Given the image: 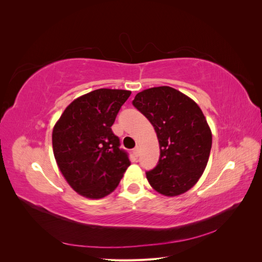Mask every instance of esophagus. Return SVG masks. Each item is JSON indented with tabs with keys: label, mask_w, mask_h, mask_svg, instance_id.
<instances>
[{
	"label": "esophagus",
	"mask_w": 262,
	"mask_h": 262,
	"mask_svg": "<svg viewBox=\"0 0 262 262\" xmlns=\"http://www.w3.org/2000/svg\"><path fill=\"white\" fill-rule=\"evenodd\" d=\"M133 155L136 156V157H138L140 155V148H139V146H137L136 148L133 149Z\"/></svg>",
	"instance_id": "obj_1"
}]
</instances>
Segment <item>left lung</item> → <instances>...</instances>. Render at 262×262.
<instances>
[{"label": "left lung", "instance_id": "8db88e82", "mask_svg": "<svg viewBox=\"0 0 262 262\" xmlns=\"http://www.w3.org/2000/svg\"><path fill=\"white\" fill-rule=\"evenodd\" d=\"M132 104L152 123L160 143L157 165L146 171L149 185L166 196L185 193L201 177L212 147V133L202 110L169 86L140 92Z\"/></svg>", "mask_w": 262, "mask_h": 262}]
</instances>
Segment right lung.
<instances>
[{
    "label": "right lung",
    "instance_id": "add662e5",
    "mask_svg": "<svg viewBox=\"0 0 262 262\" xmlns=\"http://www.w3.org/2000/svg\"><path fill=\"white\" fill-rule=\"evenodd\" d=\"M130 91L99 89L66 108L52 132L59 169L77 193L100 199L112 193L130 166L112 125Z\"/></svg>",
    "mask_w": 262,
    "mask_h": 262
}]
</instances>
